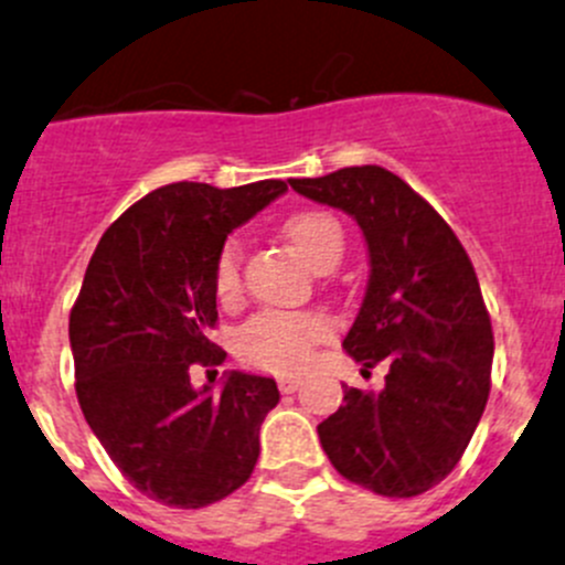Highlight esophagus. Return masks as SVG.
Instances as JSON below:
<instances>
[{
	"label": "esophagus",
	"mask_w": 565,
	"mask_h": 565,
	"mask_svg": "<svg viewBox=\"0 0 565 565\" xmlns=\"http://www.w3.org/2000/svg\"><path fill=\"white\" fill-rule=\"evenodd\" d=\"M300 377L298 375H284V377H278V388H281L284 394H292V392H298L300 388Z\"/></svg>",
	"instance_id": "1"
}]
</instances>
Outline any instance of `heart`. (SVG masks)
<instances>
[{
	"instance_id": "obj_1",
	"label": "heart",
	"mask_w": 565,
	"mask_h": 565,
	"mask_svg": "<svg viewBox=\"0 0 565 565\" xmlns=\"http://www.w3.org/2000/svg\"><path fill=\"white\" fill-rule=\"evenodd\" d=\"M289 245L317 273H328L344 254V228L331 212L306 210L284 223ZM243 289V250L226 243L215 262V292L223 303H234ZM333 322L320 311H259L237 331V355L254 370H303L320 342L331 339Z\"/></svg>"
}]
</instances>
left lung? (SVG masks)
<instances>
[{
  "label": "left lung",
  "mask_w": 565,
  "mask_h": 565,
  "mask_svg": "<svg viewBox=\"0 0 565 565\" xmlns=\"http://www.w3.org/2000/svg\"><path fill=\"white\" fill-rule=\"evenodd\" d=\"M289 184L364 232L370 281L342 348L364 372L388 366L381 392L344 386V405L317 425L322 450L375 494H425L461 461L491 392L494 333L472 262L445 217L386 168Z\"/></svg>",
  "instance_id": "8db88e82"
}]
</instances>
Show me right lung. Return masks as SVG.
<instances>
[{
    "mask_svg": "<svg viewBox=\"0 0 565 565\" xmlns=\"http://www.w3.org/2000/svg\"><path fill=\"white\" fill-rule=\"evenodd\" d=\"M284 190L278 179L166 184L131 204L90 256L68 320L76 399L124 478L162 505H212L256 467L276 381L232 370L212 392L193 388L190 370L226 359L210 339L223 243Z\"/></svg>",
    "mask_w": 565,
    "mask_h": 565,
    "instance_id": "add662e5",
    "label": "right lung"
}]
</instances>
